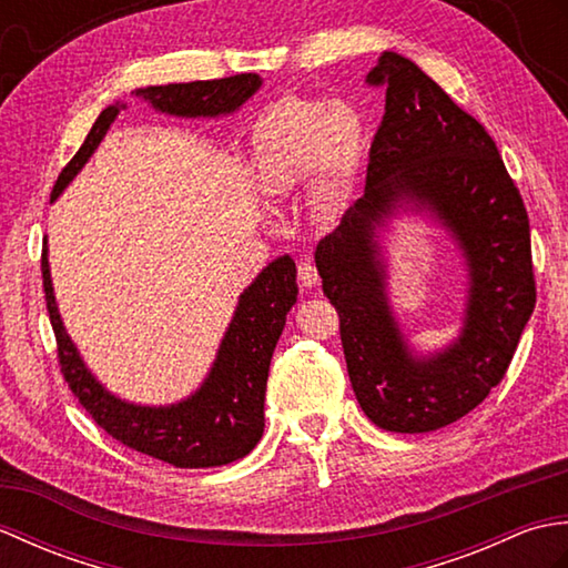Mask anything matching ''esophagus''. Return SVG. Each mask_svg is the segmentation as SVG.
<instances>
[{
	"instance_id": "esophagus-1",
	"label": "esophagus",
	"mask_w": 568,
	"mask_h": 568,
	"mask_svg": "<svg viewBox=\"0 0 568 568\" xmlns=\"http://www.w3.org/2000/svg\"><path fill=\"white\" fill-rule=\"evenodd\" d=\"M297 277H300V283H303V287H315L317 285V281H320V273H317V265L312 263L310 258H305V261H300L297 263Z\"/></svg>"
}]
</instances>
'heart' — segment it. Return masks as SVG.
Instances as JSON below:
<instances>
[{
    "instance_id": "1",
    "label": "heart",
    "mask_w": 568,
    "mask_h": 568,
    "mask_svg": "<svg viewBox=\"0 0 568 568\" xmlns=\"http://www.w3.org/2000/svg\"><path fill=\"white\" fill-rule=\"evenodd\" d=\"M364 126L346 104L285 98L253 126V161L268 195H287L317 178L324 197H336L356 175Z\"/></svg>"
}]
</instances>
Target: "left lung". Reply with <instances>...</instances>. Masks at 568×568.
<instances>
[{"label":"left lung","instance_id":"1","mask_svg":"<svg viewBox=\"0 0 568 568\" xmlns=\"http://www.w3.org/2000/svg\"><path fill=\"white\" fill-rule=\"evenodd\" d=\"M366 84L385 90L366 195L320 241L315 261L322 291L339 315L361 409L381 429L419 434L468 415L508 373L537 303L529 216L484 124L413 60L383 53ZM400 201L437 213L469 261L465 332L432 359L406 352L372 239Z\"/></svg>","mask_w":568,"mask_h":568}]
</instances>
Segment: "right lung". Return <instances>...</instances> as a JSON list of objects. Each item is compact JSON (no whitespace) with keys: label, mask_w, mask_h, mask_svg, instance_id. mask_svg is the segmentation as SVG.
I'll list each match as a JSON object with an SVG mask.
<instances>
[{"label":"right lung","mask_w":568,"mask_h":568,"mask_svg":"<svg viewBox=\"0 0 568 568\" xmlns=\"http://www.w3.org/2000/svg\"><path fill=\"white\" fill-rule=\"evenodd\" d=\"M258 88L261 78L256 72H241V75L222 80L143 88L136 90V98L149 100L155 110L168 114L216 116L239 110ZM116 114L119 104H112L98 116L80 151L60 171L51 192L53 200L88 163ZM41 275L48 317H51L55 334L60 373L78 403L112 439L178 468L232 464L258 444L263 434V403L271 356L285 327V315L297 300L295 261L291 256L273 261L241 295L236 315L224 334L207 381L195 395L171 407L129 405L106 393L92 378L60 322L45 246Z\"/></svg>","instance_id":"1"}]
</instances>
